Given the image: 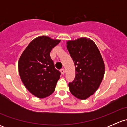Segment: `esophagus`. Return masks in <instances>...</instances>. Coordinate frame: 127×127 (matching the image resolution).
Instances as JSON below:
<instances>
[{
    "label": "esophagus",
    "instance_id": "34e87169",
    "mask_svg": "<svg viewBox=\"0 0 127 127\" xmlns=\"http://www.w3.org/2000/svg\"><path fill=\"white\" fill-rule=\"evenodd\" d=\"M60 72H61V73L63 74V75H64V73H65L64 69H61L60 70Z\"/></svg>",
    "mask_w": 127,
    "mask_h": 127
}]
</instances>
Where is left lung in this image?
Listing matches in <instances>:
<instances>
[{
    "label": "left lung",
    "mask_w": 127,
    "mask_h": 127,
    "mask_svg": "<svg viewBox=\"0 0 127 127\" xmlns=\"http://www.w3.org/2000/svg\"><path fill=\"white\" fill-rule=\"evenodd\" d=\"M66 43L75 67V79L69 84L70 92L78 99H86L98 89L103 79V57L96 45L89 38L71 40Z\"/></svg>",
    "instance_id": "left-lung-1"
}]
</instances>
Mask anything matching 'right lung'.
Here are the masks:
<instances>
[{"instance_id": "obj_1", "label": "right lung", "mask_w": 127, "mask_h": 127, "mask_svg": "<svg viewBox=\"0 0 127 127\" xmlns=\"http://www.w3.org/2000/svg\"><path fill=\"white\" fill-rule=\"evenodd\" d=\"M61 40L46 35L36 37L29 43L18 61V71L25 87L39 98L52 94L60 78L50 53Z\"/></svg>"}]
</instances>
